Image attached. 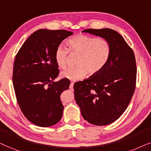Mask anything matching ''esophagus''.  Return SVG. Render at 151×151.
<instances>
[{
    "mask_svg": "<svg viewBox=\"0 0 151 151\" xmlns=\"http://www.w3.org/2000/svg\"><path fill=\"white\" fill-rule=\"evenodd\" d=\"M73 86H74V83L73 82H71V83H70V90L73 89Z\"/></svg>",
    "mask_w": 151,
    "mask_h": 151,
    "instance_id": "34e87169",
    "label": "esophagus"
}]
</instances>
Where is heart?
I'll return each instance as SVG.
<instances>
[{"label":"heart","mask_w":151,"mask_h":151,"mask_svg":"<svg viewBox=\"0 0 151 151\" xmlns=\"http://www.w3.org/2000/svg\"><path fill=\"white\" fill-rule=\"evenodd\" d=\"M68 46L72 55H77L75 68H68L61 73V77L72 81L82 79L87 75L99 73L107 64L110 56V45L106 39H97L80 34L68 40ZM69 52L62 46L55 50V59L57 66L66 67Z\"/></svg>","instance_id":"heart-1"}]
</instances>
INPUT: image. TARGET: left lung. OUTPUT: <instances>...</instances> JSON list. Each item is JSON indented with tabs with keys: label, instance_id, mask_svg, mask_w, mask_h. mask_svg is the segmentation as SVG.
Masks as SVG:
<instances>
[{
	"label": "left lung",
	"instance_id": "8db88e82",
	"mask_svg": "<svg viewBox=\"0 0 151 151\" xmlns=\"http://www.w3.org/2000/svg\"><path fill=\"white\" fill-rule=\"evenodd\" d=\"M83 32L104 38L111 51L107 64L99 73L74 83V98L86 121L106 126L119 119L132 99L136 85L135 57L115 30L88 29Z\"/></svg>",
	"mask_w": 151,
	"mask_h": 151
}]
</instances>
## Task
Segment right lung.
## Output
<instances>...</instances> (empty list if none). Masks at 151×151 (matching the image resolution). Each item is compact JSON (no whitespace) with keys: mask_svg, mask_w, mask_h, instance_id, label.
I'll list each match as a JSON object with an SVG mask.
<instances>
[{"mask_svg":"<svg viewBox=\"0 0 151 151\" xmlns=\"http://www.w3.org/2000/svg\"><path fill=\"white\" fill-rule=\"evenodd\" d=\"M72 34L64 29L37 30L15 57L12 81L17 102L25 117L38 126L49 127L62 118L64 107L60 96L68 89L70 81H54L59 73L55 53Z\"/></svg>","mask_w":151,"mask_h":151,"instance_id":"obj_1","label":"right lung"}]
</instances>
